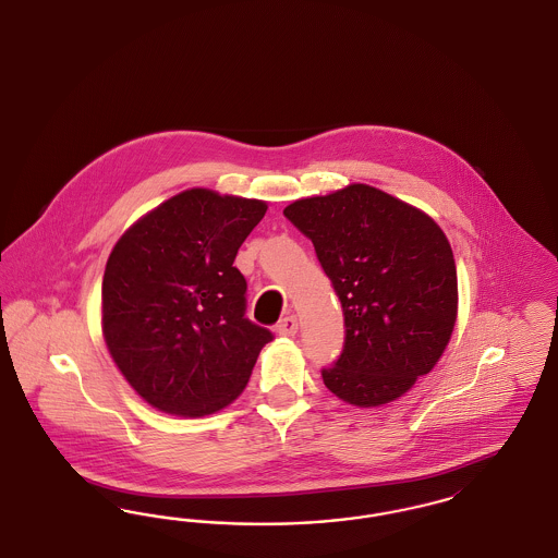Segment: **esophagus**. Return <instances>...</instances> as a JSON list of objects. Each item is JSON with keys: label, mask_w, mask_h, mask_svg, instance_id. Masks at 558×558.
I'll return each mask as SVG.
<instances>
[{"label": "esophagus", "mask_w": 558, "mask_h": 558, "mask_svg": "<svg viewBox=\"0 0 558 558\" xmlns=\"http://www.w3.org/2000/svg\"><path fill=\"white\" fill-rule=\"evenodd\" d=\"M296 328H299V322H296L294 316H287V318L280 319V324L276 326L278 335H282V337H294Z\"/></svg>", "instance_id": "1"}]
</instances>
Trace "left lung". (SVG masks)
<instances>
[{
	"label": "left lung",
	"mask_w": 558,
	"mask_h": 558,
	"mask_svg": "<svg viewBox=\"0 0 558 558\" xmlns=\"http://www.w3.org/2000/svg\"><path fill=\"white\" fill-rule=\"evenodd\" d=\"M284 215L314 242L343 305L345 347L322 371L324 385L357 408L401 398L435 368L458 316V276L444 230L368 184L299 198Z\"/></svg>",
	"instance_id": "1"
}]
</instances>
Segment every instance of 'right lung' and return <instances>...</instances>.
I'll return each instance as SVG.
<instances>
[{"label": "right lung", "mask_w": 558, "mask_h": 558, "mask_svg": "<svg viewBox=\"0 0 558 558\" xmlns=\"http://www.w3.org/2000/svg\"><path fill=\"white\" fill-rule=\"evenodd\" d=\"M266 201L190 187L117 240L102 280V335L133 391L198 418L244 391L271 332L244 318L240 244Z\"/></svg>", "instance_id": "obj_1"}]
</instances>
